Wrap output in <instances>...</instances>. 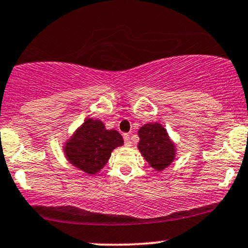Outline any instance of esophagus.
<instances>
[{
  "label": "esophagus",
  "mask_w": 248,
  "mask_h": 248,
  "mask_svg": "<svg viewBox=\"0 0 248 248\" xmlns=\"http://www.w3.org/2000/svg\"><path fill=\"white\" fill-rule=\"evenodd\" d=\"M124 146L129 147L132 144V140H130V136L128 134H124Z\"/></svg>",
  "instance_id": "obj_1"
}]
</instances>
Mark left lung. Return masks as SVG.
<instances>
[{"label":"left lung","mask_w":248,"mask_h":248,"mask_svg":"<svg viewBox=\"0 0 248 248\" xmlns=\"http://www.w3.org/2000/svg\"><path fill=\"white\" fill-rule=\"evenodd\" d=\"M139 149L154 169L161 171L175 158V146L162 124H147L139 129Z\"/></svg>","instance_id":"obj_1"}]
</instances>
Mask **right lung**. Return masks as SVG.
I'll list each match as a JSON object with an SVG mask.
<instances>
[{
	"label": "right lung",
	"instance_id": "obj_1",
	"mask_svg": "<svg viewBox=\"0 0 248 248\" xmlns=\"http://www.w3.org/2000/svg\"><path fill=\"white\" fill-rule=\"evenodd\" d=\"M124 144V139L114 129L107 130L99 120L87 119L65 144V155L73 166L94 175L105 167L110 153Z\"/></svg>",
	"mask_w": 248,
	"mask_h": 248
}]
</instances>
